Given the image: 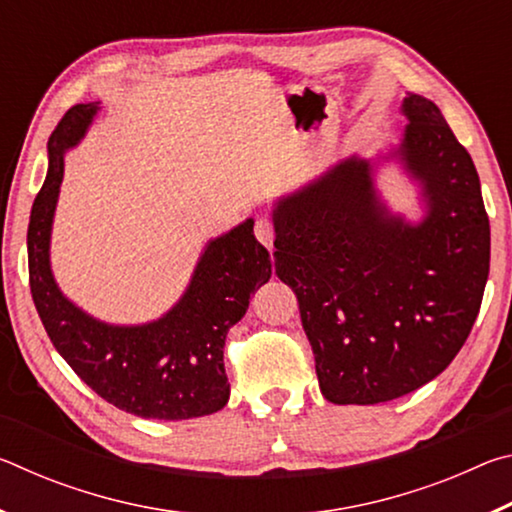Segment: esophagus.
Here are the masks:
<instances>
[{
    "label": "esophagus",
    "mask_w": 512,
    "mask_h": 512,
    "mask_svg": "<svg viewBox=\"0 0 512 512\" xmlns=\"http://www.w3.org/2000/svg\"><path fill=\"white\" fill-rule=\"evenodd\" d=\"M255 237L262 246H266L268 250L273 248V239H275V225L268 216H262V219L255 221Z\"/></svg>",
    "instance_id": "1"
}]
</instances>
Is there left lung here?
<instances>
[{
  "label": "left lung",
  "mask_w": 512,
  "mask_h": 512,
  "mask_svg": "<svg viewBox=\"0 0 512 512\" xmlns=\"http://www.w3.org/2000/svg\"><path fill=\"white\" fill-rule=\"evenodd\" d=\"M395 155L422 183L429 212L388 214L357 155L273 210L275 273L298 298L325 400L379 404L438 377L479 316L490 221L479 173L443 112L420 94Z\"/></svg>",
  "instance_id": "obj_1"
}]
</instances>
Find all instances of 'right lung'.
<instances>
[{
  "mask_svg": "<svg viewBox=\"0 0 512 512\" xmlns=\"http://www.w3.org/2000/svg\"><path fill=\"white\" fill-rule=\"evenodd\" d=\"M97 103L69 108L49 137V171L33 201L27 246L29 284L54 348L94 393L117 409L153 420H189L221 411L230 384L223 345L244 318L250 296L271 277V255L253 219L207 244L178 305L146 325H108L60 293L49 266V239L63 155L88 131Z\"/></svg>",
  "mask_w": 512,
  "mask_h": 512,
  "instance_id": "1",
  "label": "right lung"
}]
</instances>
